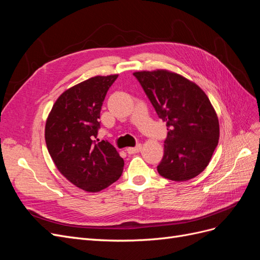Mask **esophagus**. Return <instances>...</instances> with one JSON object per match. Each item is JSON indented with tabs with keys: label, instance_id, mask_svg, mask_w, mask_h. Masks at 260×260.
I'll use <instances>...</instances> for the list:
<instances>
[{
	"label": "esophagus",
	"instance_id": "1",
	"mask_svg": "<svg viewBox=\"0 0 260 260\" xmlns=\"http://www.w3.org/2000/svg\"><path fill=\"white\" fill-rule=\"evenodd\" d=\"M141 148H142V146L139 144V145H137L136 147H129V148H127L126 151H127V153H129V154H134V153H137V152L141 151Z\"/></svg>",
	"mask_w": 260,
	"mask_h": 260
}]
</instances>
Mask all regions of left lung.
Returning <instances> with one entry per match:
<instances>
[{
  "label": "left lung",
  "instance_id": "left-lung-1",
  "mask_svg": "<svg viewBox=\"0 0 260 260\" xmlns=\"http://www.w3.org/2000/svg\"><path fill=\"white\" fill-rule=\"evenodd\" d=\"M134 75L169 131L158 174L174 181L197 177L206 169L219 139L218 118L208 97L196 83L167 70Z\"/></svg>",
  "mask_w": 260,
  "mask_h": 260
}]
</instances>
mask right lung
<instances>
[{
  "label": "right lung",
  "instance_id": "1",
  "mask_svg": "<svg viewBox=\"0 0 260 260\" xmlns=\"http://www.w3.org/2000/svg\"><path fill=\"white\" fill-rule=\"evenodd\" d=\"M118 74L90 78L67 89L54 104L45 125V141L64 177L87 192L118 180L124 161L107 140L97 139L100 110Z\"/></svg>",
  "mask_w": 260,
  "mask_h": 260
}]
</instances>
